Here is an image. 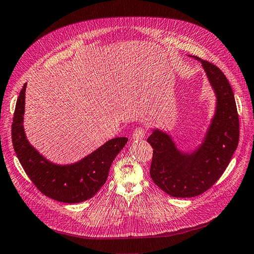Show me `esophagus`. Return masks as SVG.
<instances>
[{
  "instance_id": "34e87169",
  "label": "esophagus",
  "mask_w": 254,
  "mask_h": 254,
  "mask_svg": "<svg viewBox=\"0 0 254 254\" xmlns=\"http://www.w3.org/2000/svg\"><path fill=\"white\" fill-rule=\"evenodd\" d=\"M145 135H146L145 129L141 128V127H138V128H136V129L133 131V133H132V139H133V140H139V139H141V138H144Z\"/></svg>"
}]
</instances>
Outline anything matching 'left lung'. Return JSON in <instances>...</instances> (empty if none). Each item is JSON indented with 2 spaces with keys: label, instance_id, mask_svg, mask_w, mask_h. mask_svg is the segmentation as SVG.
Segmentation results:
<instances>
[{
  "label": "left lung",
  "instance_id": "8db88e82",
  "mask_svg": "<svg viewBox=\"0 0 254 254\" xmlns=\"http://www.w3.org/2000/svg\"><path fill=\"white\" fill-rule=\"evenodd\" d=\"M216 95L214 117L201 144L191 152L177 148L170 134L152 130L147 141L153 148L150 176L172 197L198 196L216 184L224 173L239 144L240 125L235 95L222 70L197 56Z\"/></svg>",
  "mask_w": 254,
  "mask_h": 254
}]
</instances>
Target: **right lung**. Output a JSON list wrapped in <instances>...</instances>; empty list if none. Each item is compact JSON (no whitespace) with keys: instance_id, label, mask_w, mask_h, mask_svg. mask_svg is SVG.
Here are the masks:
<instances>
[{"instance_id":"1","label":"right lung","mask_w":254,"mask_h":254,"mask_svg":"<svg viewBox=\"0 0 254 254\" xmlns=\"http://www.w3.org/2000/svg\"><path fill=\"white\" fill-rule=\"evenodd\" d=\"M26 87L27 83L17 98L11 129L13 148L26 174L44 195L56 201L79 203L94 197L104 186L111 164L128 138L109 139L74 164H54L40 154L27 139L23 124Z\"/></svg>"}]
</instances>
